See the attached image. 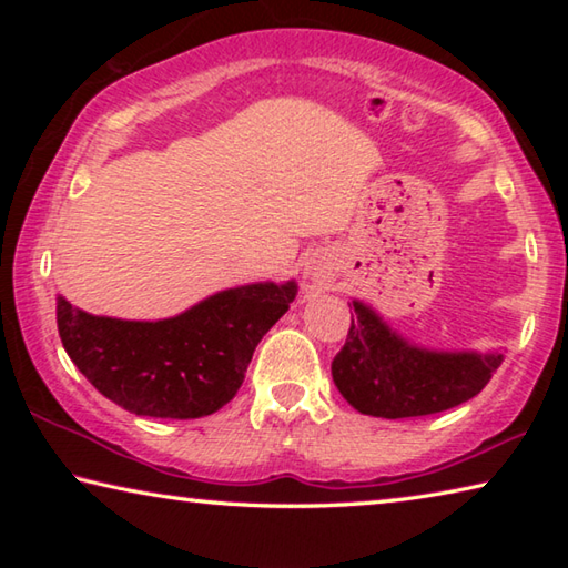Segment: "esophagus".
Here are the masks:
<instances>
[{"instance_id":"1","label":"esophagus","mask_w":568,"mask_h":568,"mask_svg":"<svg viewBox=\"0 0 568 568\" xmlns=\"http://www.w3.org/2000/svg\"><path fill=\"white\" fill-rule=\"evenodd\" d=\"M305 283H307V291L318 293L328 285V273H325V267L321 263H311L305 267Z\"/></svg>"}]
</instances>
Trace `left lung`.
I'll list each match as a JSON object with an SVG mask.
<instances>
[{
  "mask_svg": "<svg viewBox=\"0 0 568 568\" xmlns=\"http://www.w3.org/2000/svg\"><path fill=\"white\" fill-rule=\"evenodd\" d=\"M351 331L333 358L341 396L363 416H430L470 400L486 388L501 351H436L413 343L368 303L353 297Z\"/></svg>",
  "mask_w": 568,
  "mask_h": 568,
  "instance_id": "1",
  "label": "left lung"
}]
</instances>
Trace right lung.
Here are the masks:
<instances>
[{
  "instance_id": "1",
  "label": "right lung",
  "mask_w": 568,
  "mask_h": 568,
  "mask_svg": "<svg viewBox=\"0 0 568 568\" xmlns=\"http://www.w3.org/2000/svg\"><path fill=\"white\" fill-rule=\"evenodd\" d=\"M295 295V281L247 283L162 321L92 315L57 295V331L82 376L124 410L203 418L233 400L257 343Z\"/></svg>"
}]
</instances>
